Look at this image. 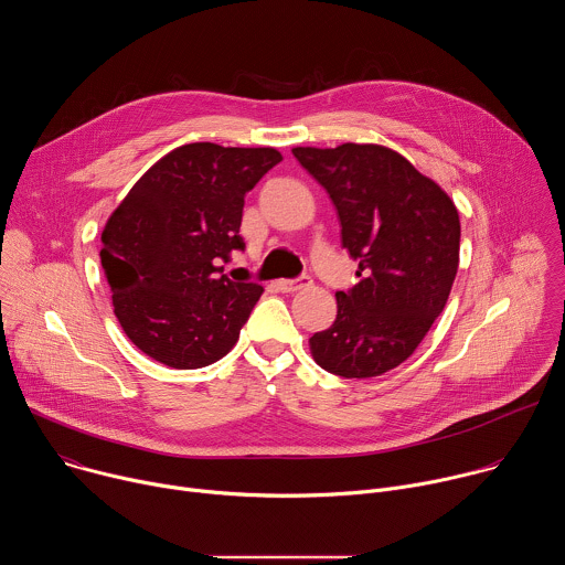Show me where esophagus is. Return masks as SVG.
<instances>
[{
	"label": "esophagus",
	"instance_id": "obj_1",
	"mask_svg": "<svg viewBox=\"0 0 565 565\" xmlns=\"http://www.w3.org/2000/svg\"><path fill=\"white\" fill-rule=\"evenodd\" d=\"M306 286H310V277H297V279H279L277 281V288L281 290V292H295V290H301V288H306Z\"/></svg>",
	"mask_w": 565,
	"mask_h": 565
}]
</instances>
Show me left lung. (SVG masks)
Returning <instances> with one entry per match:
<instances>
[{
	"mask_svg": "<svg viewBox=\"0 0 565 565\" xmlns=\"http://www.w3.org/2000/svg\"><path fill=\"white\" fill-rule=\"evenodd\" d=\"M340 216L360 281L335 292L333 327L310 338L312 360L342 377L405 362L443 312L458 270L460 218L447 192L382 145L295 147Z\"/></svg>",
	"mask_w": 565,
	"mask_h": 565,
	"instance_id": "left-lung-1",
	"label": "left lung"
}]
</instances>
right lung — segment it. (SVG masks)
Returning a JSON list of instances; mask_svg holds the SVG:
<instances>
[{"label":"right lung","instance_id":"right-lung-1","mask_svg":"<svg viewBox=\"0 0 565 565\" xmlns=\"http://www.w3.org/2000/svg\"><path fill=\"white\" fill-rule=\"evenodd\" d=\"M281 160L273 147L190 142L153 163L103 230L100 262L125 335L172 369L207 366L236 344L264 288L221 262L244 250L246 192Z\"/></svg>","mask_w":565,"mask_h":565}]
</instances>
